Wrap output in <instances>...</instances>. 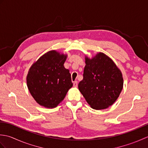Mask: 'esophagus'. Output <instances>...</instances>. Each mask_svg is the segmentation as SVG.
Instances as JSON below:
<instances>
[{"mask_svg":"<svg viewBox=\"0 0 148 148\" xmlns=\"http://www.w3.org/2000/svg\"><path fill=\"white\" fill-rule=\"evenodd\" d=\"M73 86L74 87H77V81H74V83H73Z\"/></svg>","mask_w":148,"mask_h":148,"instance_id":"obj_1","label":"esophagus"}]
</instances>
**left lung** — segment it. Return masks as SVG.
Masks as SVG:
<instances>
[{"mask_svg": "<svg viewBox=\"0 0 148 148\" xmlns=\"http://www.w3.org/2000/svg\"><path fill=\"white\" fill-rule=\"evenodd\" d=\"M83 79L78 88L93 109L108 108L120 94L123 86L121 71L112 60L102 53L92 59L86 58Z\"/></svg>", "mask_w": 148, "mask_h": 148, "instance_id": "1", "label": "left lung"}]
</instances>
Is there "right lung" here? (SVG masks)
<instances>
[{"label": "right lung", "instance_id": "1", "mask_svg": "<svg viewBox=\"0 0 148 148\" xmlns=\"http://www.w3.org/2000/svg\"><path fill=\"white\" fill-rule=\"evenodd\" d=\"M66 57L55 51H49L30 69L27 77L28 88L40 106L55 108L73 85L70 72L64 66Z\"/></svg>", "mask_w": 148, "mask_h": 148}]
</instances>
